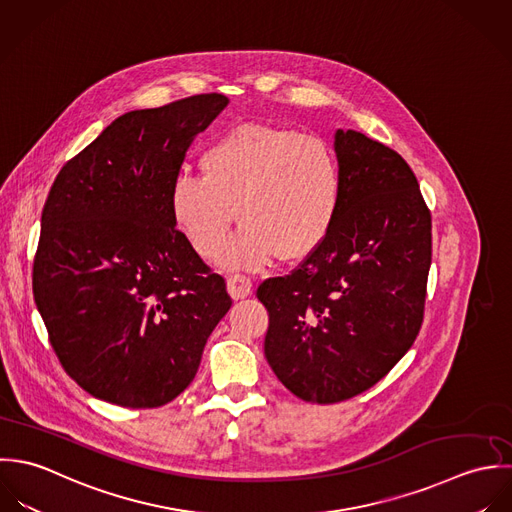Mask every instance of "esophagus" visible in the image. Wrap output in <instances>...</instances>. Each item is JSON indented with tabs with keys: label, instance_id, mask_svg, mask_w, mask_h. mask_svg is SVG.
I'll return each instance as SVG.
<instances>
[{
	"label": "esophagus",
	"instance_id": "obj_1",
	"mask_svg": "<svg viewBox=\"0 0 512 512\" xmlns=\"http://www.w3.org/2000/svg\"><path fill=\"white\" fill-rule=\"evenodd\" d=\"M251 291H253V283H251L249 277H245V275H231L227 279V293L231 295L233 301L249 297Z\"/></svg>",
	"mask_w": 512,
	"mask_h": 512
}]
</instances>
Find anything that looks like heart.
Masks as SVG:
<instances>
[{"mask_svg": "<svg viewBox=\"0 0 512 512\" xmlns=\"http://www.w3.org/2000/svg\"><path fill=\"white\" fill-rule=\"evenodd\" d=\"M200 174L174 178L168 211L192 249L211 257L227 237L235 209L243 227L217 253L225 269L301 261L330 235L344 176L320 136L279 124H241L200 156Z\"/></svg>", "mask_w": 512, "mask_h": 512, "instance_id": "heart-1", "label": "heart"}]
</instances>
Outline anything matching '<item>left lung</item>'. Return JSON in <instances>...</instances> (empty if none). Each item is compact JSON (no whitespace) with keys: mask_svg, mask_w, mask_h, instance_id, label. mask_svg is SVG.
I'll return each mask as SVG.
<instances>
[{"mask_svg":"<svg viewBox=\"0 0 512 512\" xmlns=\"http://www.w3.org/2000/svg\"><path fill=\"white\" fill-rule=\"evenodd\" d=\"M344 194L326 241L285 277L259 285L269 310L265 356L312 404L350 400L380 382L423 322L431 213L392 148L336 130Z\"/></svg>","mask_w":512,"mask_h":512,"instance_id":"8db88e82","label":"left lung"}]
</instances>
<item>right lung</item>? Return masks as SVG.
I'll return each instance as SVG.
<instances>
[{
  "instance_id": "right-lung-1",
  "label": "right lung",
  "mask_w": 512,
  "mask_h": 512,
  "mask_svg": "<svg viewBox=\"0 0 512 512\" xmlns=\"http://www.w3.org/2000/svg\"><path fill=\"white\" fill-rule=\"evenodd\" d=\"M227 103L209 93L126 112L51 186L33 299L63 370L99 400L140 409L178 398L231 307L168 211L192 140Z\"/></svg>"
}]
</instances>
